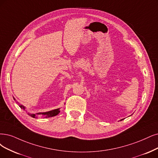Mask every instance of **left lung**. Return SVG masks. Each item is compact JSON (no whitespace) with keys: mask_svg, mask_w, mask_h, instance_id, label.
<instances>
[{"mask_svg":"<svg viewBox=\"0 0 158 158\" xmlns=\"http://www.w3.org/2000/svg\"><path fill=\"white\" fill-rule=\"evenodd\" d=\"M123 120V119H122V120Z\"/></svg>","mask_w":158,"mask_h":158,"instance_id":"8db88e82","label":"left lung"}]
</instances>
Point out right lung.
Returning a JSON list of instances; mask_svg holds the SVG:
<instances>
[{"instance_id": "add662e5", "label": "right lung", "mask_w": 158, "mask_h": 158, "mask_svg": "<svg viewBox=\"0 0 158 158\" xmlns=\"http://www.w3.org/2000/svg\"><path fill=\"white\" fill-rule=\"evenodd\" d=\"M14 100H15V99L14 98ZM17 103H18V106L21 107V109H22L23 110H25V109H26V108H25V106H23V105L19 104L17 102ZM26 111H27V110H26ZM60 112V108H58V109H56L52 110H49V111H48V112L38 113H36V114L27 113V114H28V115H30L31 116H32V117H33V118H36L37 115H41L42 116H45L44 118H48V117H52V116H56Z\"/></svg>"}]
</instances>
